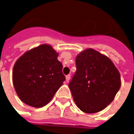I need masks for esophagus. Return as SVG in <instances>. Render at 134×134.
<instances>
[{"mask_svg":"<svg viewBox=\"0 0 134 134\" xmlns=\"http://www.w3.org/2000/svg\"><path fill=\"white\" fill-rule=\"evenodd\" d=\"M66 81L67 82H69V80H70V75H67L66 76Z\"/></svg>","mask_w":134,"mask_h":134,"instance_id":"1","label":"esophagus"}]
</instances>
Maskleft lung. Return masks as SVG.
<instances>
[{"instance_id": "obj_1", "label": "left lung", "mask_w": 134, "mask_h": 134, "mask_svg": "<svg viewBox=\"0 0 134 134\" xmlns=\"http://www.w3.org/2000/svg\"><path fill=\"white\" fill-rule=\"evenodd\" d=\"M76 71L69 88L76 105L86 113H95L113 101L120 88V74L112 60L88 48L76 58Z\"/></svg>"}]
</instances>
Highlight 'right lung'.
Instances as JSON below:
<instances>
[{
	"label": "right lung",
	"mask_w": 134,
	"mask_h": 134,
	"mask_svg": "<svg viewBox=\"0 0 134 134\" xmlns=\"http://www.w3.org/2000/svg\"><path fill=\"white\" fill-rule=\"evenodd\" d=\"M58 56L51 45L43 44L27 51L16 61L12 82L24 104L41 108L51 101L65 80Z\"/></svg>",
	"instance_id": "obj_1"
}]
</instances>
